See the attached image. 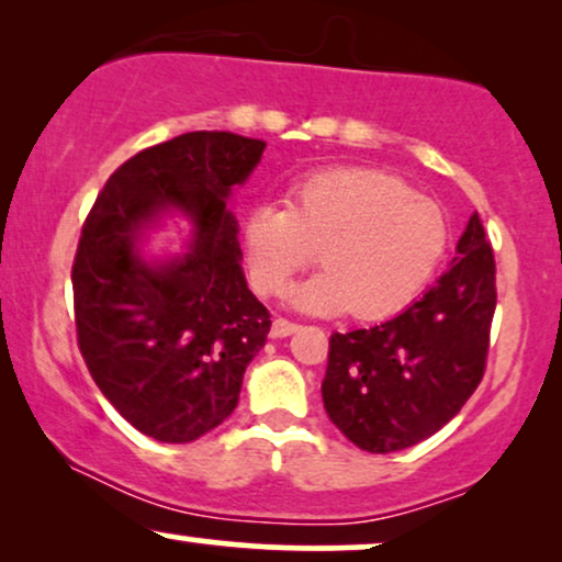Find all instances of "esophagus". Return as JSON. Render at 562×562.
Wrapping results in <instances>:
<instances>
[{
    "instance_id": "34e87169",
    "label": "esophagus",
    "mask_w": 562,
    "mask_h": 562,
    "mask_svg": "<svg viewBox=\"0 0 562 562\" xmlns=\"http://www.w3.org/2000/svg\"><path fill=\"white\" fill-rule=\"evenodd\" d=\"M295 330H299V325L285 317H277L272 322V338H288V335H293Z\"/></svg>"
}]
</instances>
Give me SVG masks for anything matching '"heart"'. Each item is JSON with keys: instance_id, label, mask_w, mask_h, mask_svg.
<instances>
[{"instance_id": "heart-1", "label": "heart", "mask_w": 562, "mask_h": 562, "mask_svg": "<svg viewBox=\"0 0 562 562\" xmlns=\"http://www.w3.org/2000/svg\"><path fill=\"white\" fill-rule=\"evenodd\" d=\"M447 237L434 200L375 169L312 173L290 190L288 205H256L243 224L245 263L259 293H282L319 248L325 269L290 299L317 314L351 308L357 319L389 317L415 299Z\"/></svg>"}]
</instances>
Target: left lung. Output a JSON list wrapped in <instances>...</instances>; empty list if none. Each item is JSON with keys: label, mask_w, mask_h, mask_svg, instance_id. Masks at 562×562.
I'll return each mask as SVG.
<instances>
[{"label": "left lung", "mask_w": 562, "mask_h": 562, "mask_svg": "<svg viewBox=\"0 0 562 562\" xmlns=\"http://www.w3.org/2000/svg\"><path fill=\"white\" fill-rule=\"evenodd\" d=\"M494 308V250L473 214L454 263L420 301L370 330L333 333L322 402L335 428L372 454L441 430L483 380Z\"/></svg>", "instance_id": "obj_1"}]
</instances>
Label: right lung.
Instances as JSON below:
<instances>
[{
    "label": "right lung",
    "instance_id": "right-lung-1",
    "mask_svg": "<svg viewBox=\"0 0 562 562\" xmlns=\"http://www.w3.org/2000/svg\"><path fill=\"white\" fill-rule=\"evenodd\" d=\"M263 139L187 132L121 164L83 222L74 317L97 389L139 434L190 443L237 406L243 372L267 344V306L245 282L229 192ZM166 210L193 218V248L153 268L133 240Z\"/></svg>",
    "mask_w": 562,
    "mask_h": 562
}]
</instances>
